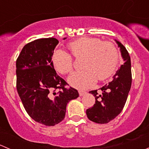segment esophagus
<instances>
[{
  "mask_svg": "<svg viewBox=\"0 0 149 149\" xmlns=\"http://www.w3.org/2000/svg\"><path fill=\"white\" fill-rule=\"evenodd\" d=\"M86 91H81V90H79V95L80 96H84V94H86Z\"/></svg>",
  "mask_w": 149,
  "mask_h": 149,
  "instance_id": "esophagus-1",
  "label": "esophagus"
}]
</instances>
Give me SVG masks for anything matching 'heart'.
Here are the masks:
<instances>
[{
  "label": "heart",
  "mask_w": 149,
  "mask_h": 149,
  "mask_svg": "<svg viewBox=\"0 0 149 149\" xmlns=\"http://www.w3.org/2000/svg\"><path fill=\"white\" fill-rule=\"evenodd\" d=\"M74 58L83 57V70L72 73L68 82L72 86L86 89L95 84L97 79L104 81L115 71L119 61V52L111 42H103L98 38L82 37L68 45ZM68 52L57 49L52 55L55 68L62 74L70 73L73 68V58Z\"/></svg>",
  "instance_id": "obj_1"
}]
</instances>
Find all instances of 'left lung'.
I'll return each instance as SVG.
<instances>
[{
    "instance_id": "obj_1",
    "label": "left lung",
    "mask_w": 149,
    "mask_h": 149,
    "mask_svg": "<svg viewBox=\"0 0 149 149\" xmlns=\"http://www.w3.org/2000/svg\"><path fill=\"white\" fill-rule=\"evenodd\" d=\"M120 48L124 63L116 72L112 81L97 90L89 91L95 97V104L86 109L87 118L91 121L105 124L115 119L122 112L130 91L132 83L130 57L126 48L115 40Z\"/></svg>"
}]
</instances>
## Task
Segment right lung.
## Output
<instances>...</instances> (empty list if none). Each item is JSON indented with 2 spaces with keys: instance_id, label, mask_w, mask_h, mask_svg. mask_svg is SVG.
Segmentation results:
<instances>
[{
  "instance_id": "add662e5",
  "label": "right lung",
  "mask_w": 149,
  "mask_h": 149,
  "mask_svg": "<svg viewBox=\"0 0 149 149\" xmlns=\"http://www.w3.org/2000/svg\"><path fill=\"white\" fill-rule=\"evenodd\" d=\"M65 38H64L65 40ZM57 39L42 38L28 43L16 60V89L28 115L34 121L54 126L65 118L67 104L79 97L57 74L52 57ZM60 89L58 93L55 92Z\"/></svg>"
}]
</instances>
